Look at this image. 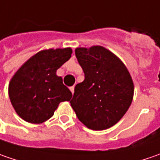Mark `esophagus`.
<instances>
[{"mask_svg":"<svg viewBox=\"0 0 160 160\" xmlns=\"http://www.w3.org/2000/svg\"><path fill=\"white\" fill-rule=\"evenodd\" d=\"M69 89H70V91H71V92H72V93H74V90H75V86H71Z\"/></svg>","mask_w":160,"mask_h":160,"instance_id":"1","label":"esophagus"}]
</instances>
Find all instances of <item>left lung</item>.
<instances>
[{"instance_id": "left-lung-1", "label": "left lung", "mask_w": 160, "mask_h": 160, "mask_svg": "<svg viewBox=\"0 0 160 160\" xmlns=\"http://www.w3.org/2000/svg\"><path fill=\"white\" fill-rule=\"evenodd\" d=\"M84 80L70 101L77 118L92 130H105L119 121L133 97L132 77L124 63L102 46L77 48Z\"/></svg>"}]
</instances>
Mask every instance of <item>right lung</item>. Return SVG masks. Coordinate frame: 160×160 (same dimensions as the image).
<instances>
[{
  "label": "right lung",
  "mask_w": 160,
  "mask_h": 160,
  "mask_svg": "<svg viewBox=\"0 0 160 160\" xmlns=\"http://www.w3.org/2000/svg\"><path fill=\"white\" fill-rule=\"evenodd\" d=\"M71 48L49 49L28 59L11 78L9 96L17 114L32 124L51 118L60 102L69 101L72 92L56 71L71 58Z\"/></svg>",
  "instance_id": "1"
}]
</instances>
